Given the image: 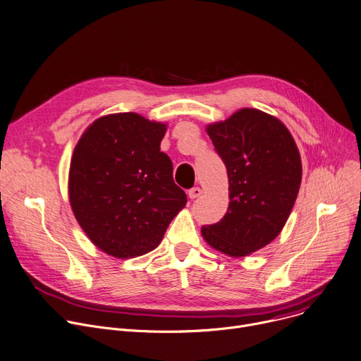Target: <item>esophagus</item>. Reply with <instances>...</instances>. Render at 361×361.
<instances>
[{
	"instance_id": "34e87169",
	"label": "esophagus",
	"mask_w": 361,
	"mask_h": 361,
	"mask_svg": "<svg viewBox=\"0 0 361 361\" xmlns=\"http://www.w3.org/2000/svg\"><path fill=\"white\" fill-rule=\"evenodd\" d=\"M201 195H202V189L198 188V186L189 189V192H188V197H189L190 200H197V198H200Z\"/></svg>"
}]
</instances>
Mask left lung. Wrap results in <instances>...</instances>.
<instances>
[{
	"label": "left lung",
	"instance_id": "obj_1",
	"mask_svg": "<svg viewBox=\"0 0 361 361\" xmlns=\"http://www.w3.org/2000/svg\"><path fill=\"white\" fill-rule=\"evenodd\" d=\"M207 133L227 168L230 204L201 234L216 252L245 257L283 230L302 180L300 154L286 126L256 108L208 124Z\"/></svg>",
	"mask_w": 361,
	"mask_h": 361
}]
</instances>
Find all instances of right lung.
Returning <instances> with one entry per match:
<instances>
[{
  "instance_id": "obj_1",
  "label": "right lung",
  "mask_w": 361,
  "mask_h": 361,
  "mask_svg": "<svg viewBox=\"0 0 361 361\" xmlns=\"http://www.w3.org/2000/svg\"><path fill=\"white\" fill-rule=\"evenodd\" d=\"M168 124L137 113L97 118L75 146L69 202L80 228L116 259L143 256L160 244L186 205L173 182L169 156L160 152Z\"/></svg>"
}]
</instances>
